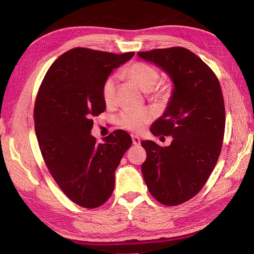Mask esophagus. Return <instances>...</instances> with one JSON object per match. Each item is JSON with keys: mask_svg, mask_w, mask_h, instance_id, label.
Instances as JSON below:
<instances>
[{"mask_svg": "<svg viewBox=\"0 0 254 254\" xmlns=\"http://www.w3.org/2000/svg\"><path fill=\"white\" fill-rule=\"evenodd\" d=\"M131 137H132V143H133V145H135V146H139L140 144H141V139L137 135H135V134H131Z\"/></svg>", "mask_w": 254, "mask_h": 254, "instance_id": "obj_1", "label": "esophagus"}]
</instances>
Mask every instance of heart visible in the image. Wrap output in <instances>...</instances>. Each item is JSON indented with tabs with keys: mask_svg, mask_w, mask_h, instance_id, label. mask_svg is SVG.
I'll return each instance as SVG.
<instances>
[{
	"mask_svg": "<svg viewBox=\"0 0 254 254\" xmlns=\"http://www.w3.org/2000/svg\"><path fill=\"white\" fill-rule=\"evenodd\" d=\"M125 77L134 82L137 87L146 91L151 98L165 102L172 95V84L167 81L157 83L160 74L155 66L145 63H134L128 65L123 72ZM103 99L107 106H111L117 99V79L113 75L108 76L103 84ZM153 117L149 109H125L118 117L121 127L139 132L144 129Z\"/></svg>",
	"mask_w": 254,
	"mask_h": 254,
	"instance_id": "obj_1",
	"label": "heart"
}]
</instances>
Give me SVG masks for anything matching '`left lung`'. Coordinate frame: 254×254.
<instances>
[{"instance_id": "8db88e82", "label": "left lung", "mask_w": 254, "mask_h": 254, "mask_svg": "<svg viewBox=\"0 0 254 254\" xmlns=\"http://www.w3.org/2000/svg\"><path fill=\"white\" fill-rule=\"evenodd\" d=\"M170 76L174 88L166 110L153 122V135H172L170 146L142 141V174L149 193L165 205L193 198L209 179L224 141L226 112L216 75L184 48L139 52Z\"/></svg>"}]
</instances>
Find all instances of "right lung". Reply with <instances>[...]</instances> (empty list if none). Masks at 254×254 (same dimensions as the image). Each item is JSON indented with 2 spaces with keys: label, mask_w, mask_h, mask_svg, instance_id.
<instances>
[{
  "label": "right lung",
  "mask_w": 254,
  "mask_h": 254,
  "mask_svg": "<svg viewBox=\"0 0 254 254\" xmlns=\"http://www.w3.org/2000/svg\"><path fill=\"white\" fill-rule=\"evenodd\" d=\"M133 55L72 49L51 65L38 91L35 130L44 162L61 190L87 209L108 200L115 170L132 144L124 130H115L102 144L90 133L92 118L106 109L104 81Z\"/></svg>",
  "instance_id": "right-lung-1"
}]
</instances>
